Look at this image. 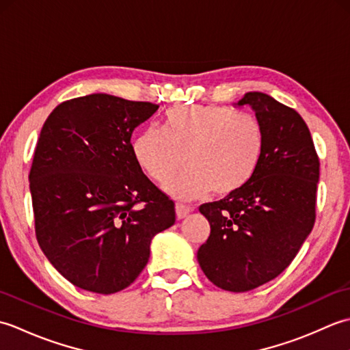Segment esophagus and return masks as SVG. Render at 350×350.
Returning <instances> with one entry per match:
<instances>
[{"label": "esophagus", "mask_w": 350, "mask_h": 350, "mask_svg": "<svg viewBox=\"0 0 350 350\" xmlns=\"http://www.w3.org/2000/svg\"><path fill=\"white\" fill-rule=\"evenodd\" d=\"M191 211H192V207H189L188 204H183V203L176 204V215L179 219H183Z\"/></svg>", "instance_id": "1"}]
</instances>
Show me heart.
Listing matches in <instances>:
<instances>
[{"mask_svg":"<svg viewBox=\"0 0 350 350\" xmlns=\"http://www.w3.org/2000/svg\"><path fill=\"white\" fill-rule=\"evenodd\" d=\"M262 122L245 111L221 105H180L162 117V131L146 126L132 139L141 171L165 183L187 165L167 191L179 198L213 192L232 196L256 176L265 153Z\"/></svg>","mask_w":350,"mask_h":350,"instance_id":"heart-1","label":"heart"}]
</instances>
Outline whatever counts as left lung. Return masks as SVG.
Returning <instances> with one entry per match:
<instances>
[{"label":"left lung","instance_id":"left-lung-1","mask_svg":"<svg viewBox=\"0 0 350 350\" xmlns=\"http://www.w3.org/2000/svg\"><path fill=\"white\" fill-rule=\"evenodd\" d=\"M250 105L265 129V153L256 176L241 191L200 206L211 234L197 258L215 286L248 292L292 263L316 221L319 156L307 123L293 108L250 92Z\"/></svg>","mask_w":350,"mask_h":350}]
</instances>
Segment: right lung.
Returning a JSON list of instances; mask_svg holds the SVG:
<instances>
[{
	"instance_id": "obj_1",
	"label": "right lung",
	"mask_w": 350,
	"mask_h": 350,
	"mask_svg": "<svg viewBox=\"0 0 350 350\" xmlns=\"http://www.w3.org/2000/svg\"><path fill=\"white\" fill-rule=\"evenodd\" d=\"M158 108L96 93L60 103L43 124L29 170L36 237L73 286L100 295L131 286L152 237L174 224V202L131 148Z\"/></svg>"
}]
</instances>
